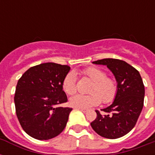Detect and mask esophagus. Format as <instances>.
<instances>
[{
    "label": "esophagus",
    "mask_w": 155,
    "mask_h": 155,
    "mask_svg": "<svg viewBox=\"0 0 155 155\" xmlns=\"http://www.w3.org/2000/svg\"><path fill=\"white\" fill-rule=\"evenodd\" d=\"M76 109H80V111H82L83 113H86L87 112V109H85V108H75Z\"/></svg>",
    "instance_id": "obj_1"
}]
</instances>
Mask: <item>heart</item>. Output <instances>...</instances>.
<instances>
[{"label":"heart","instance_id":"heart-1","mask_svg":"<svg viewBox=\"0 0 155 155\" xmlns=\"http://www.w3.org/2000/svg\"><path fill=\"white\" fill-rule=\"evenodd\" d=\"M92 84L91 85L89 95H75L71 97L69 104L75 108H87L98 105L101 101L108 104L113 101L117 93V83L114 79L107 77L105 71L95 67H89L82 71ZM63 91L67 95H73L76 92V77L72 71L68 72L64 76L62 82Z\"/></svg>","mask_w":155,"mask_h":155}]
</instances>
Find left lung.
Segmentation results:
<instances>
[{
    "instance_id": "8db88e82",
    "label": "left lung",
    "mask_w": 155,
    "mask_h": 155,
    "mask_svg": "<svg viewBox=\"0 0 155 155\" xmlns=\"http://www.w3.org/2000/svg\"><path fill=\"white\" fill-rule=\"evenodd\" d=\"M105 65L113 72L117 83V93L113 104L96 111L97 118L91 126L97 134L109 139H116L132 130L142 112L144 104L145 87L138 71L123 60L104 58L92 62Z\"/></svg>"
}]
</instances>
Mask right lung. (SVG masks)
<instances>
[{"mask_svg":"<svg viewBox=\"0 0 155 155\" xmlns=\"http://www.w3.org/2000/svg\"><path fill=\"white\" fill-rule=\"evenodd\" d=\"M68 65L41 63L29 68L19 79L14 104L21 126L30 137L48 140L63 132L71 108L59 107L68 101L62 82Z\"/></svg>","mask_w":155,"mask_h":155,"instance_id":"1","label":"right lung"}]
</instances>
